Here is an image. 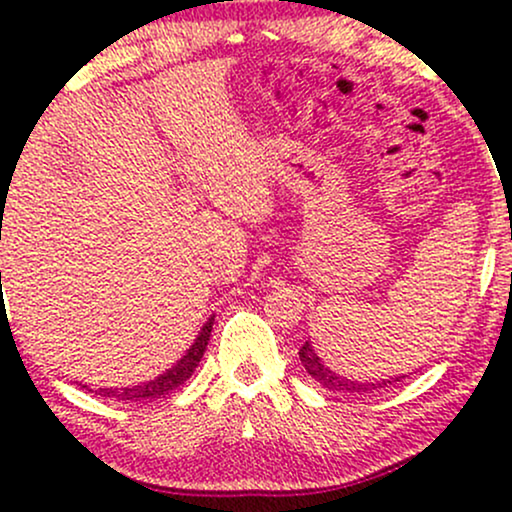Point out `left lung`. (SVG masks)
Listing matches in <instances>:
<instances>
[{
	"label": "left lung",
	"instance_id": "left-lung-1",
	"mask_svg": "<svg viewBox=\"0 0 512 512\" xmlns=\"http://www.w3.org/2000/svg\"><path fill=\"white\" fill-rule=\"evenodd\" d=\"M299 358H301V365L306 368V373H309L316 383H321L326 390H333V392H351V395H363V392L375 390V387H387V385L395 383V380H400V378H392V380H383V383H380V380L378 383H360V380L343 378V375H338L336 370L328 368L324 360L319 358V353L314 351L311 341H306L304 346L299 348ZM402 378H405V375H402Z\"/></svg>",
	"mask_w": 512,
	"mask_h": 512
}]
</instances>
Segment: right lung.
Listing matches in <instances>:
<instances>
[{"label": "right lung", "instance_id": "1", "mask_svg": "<svg viewBox=\"0 0 512 512\" xmlns=\"http://www.w3.org/2000/svg\"><path fill=\"white\" fill-rule=\"evenodd\" d=\"M2 277V274H0ZM213 321L215 316L203 324L201 331H198L196 341L191 343V348L181 355V360H176L174 365H171L166 373H161L159 378L154 380H147V383L142 385H132V387H122V390H112V387H100V390H95V395L100 397H117V400H154V397H161V395H169L171 390H176L179 385H184L188 378L193 375V370H196V365L201 363L203 353H206V346L208 341H211V331H213ZM88 387V385H83Z\"/></svg>", "mask_w": 512, "mask_h": 512}]
</instances>
